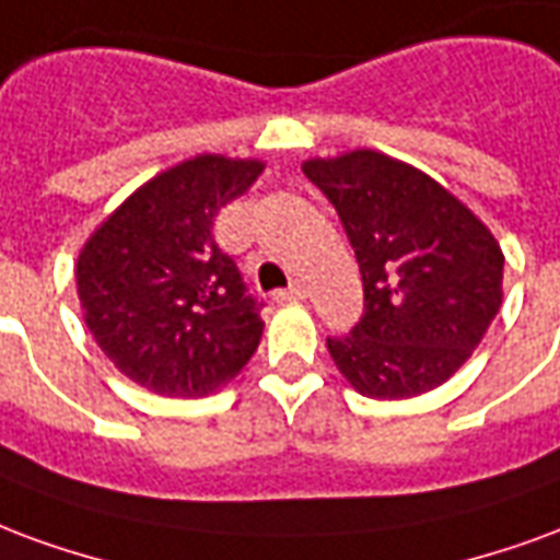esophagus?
Instances as JSON below:
<instances>
[{"instance_id":"obj_1","label":"esophagus","mask_w":560,"mask_h":560,"mask_svg":"<svg viewBox=\"0 0 560 560\" xmlns=\"http://www.w3.org/2000/svg\"><path fill=\"white\" fill-rule=\"evenodd\" d=\"M307 298V285L304 283H292L289 289H283V292H277V301L283 304V301H304Z\"/></svg>"}]
</instances>
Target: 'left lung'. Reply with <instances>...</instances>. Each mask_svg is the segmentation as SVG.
<instances>
[{
    "label": "left lung",
    "mask_w": 560,
    "mask_h": 560,
    "mask_svg": "<svg viewBox=\"0 0 560 560\" xmlns=\"http://www.w3.org/2000/svg\"><path fill=\"white\" fill-rule=\"evenodd\" d=\"M361 265L364 316L328 352L370 399H411L471 358L501 310L504 253L471 208L411 163L354 149L310 158Z\"/></svg>",
    "instance_id": "1"
}]
</instances>
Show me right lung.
Masks as SVG:
<instances>
[{"label": "right lung", "instance_id": "obj_1", "mask_svg": "<svg viewBox=\"0 0 560 560\" xmlns=\"http://www.w3.org/2000/svg\"><path fill=\"white\" fill-rule=\"evenodd\" d=\"M256 158L196 154L137 187L73 265L85 328L121 375L161 397H206L262 340V304L211 235L262 175Z\"/></svg>", "mask_w": 560, "mask_h": 560}]
</instances>
